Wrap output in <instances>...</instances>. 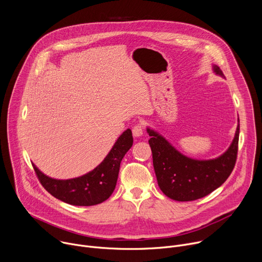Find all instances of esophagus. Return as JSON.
<instances>
[{"mask_svg":"<svg viewBox=\"0 0 262 262\" xmlns=\"http://www.w3.org/2000/svg\"><path fill=\"white\" fill-rule=\"evenodd\" d=\"M143 132H144V126L142 123H139V124H136L134 127H133V135L135 137H141L143 135Z\"/></svg>","mask_w":262,"mask_h":262,"instance_id":"1","label":"esophagus"}]
</instances>
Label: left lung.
<instances>
[{
  "mask_svg": "<svg viewBox=\"0 0 262 262\" xmlns=\"http://www.w3.org/2000/svg\"><path fill=\"white\" fill-rule=\"evenodd\" d=\"M213 72L223 78L219 66ZM150 136L154 168L162 192L176 201H193L207 196L221 186L231 174L237 157L239 124L227 150L213 160H194L180 154L163 136L147 127Z\"/></svg>",
  "mask_w": 262,
  "mask_h": 262,
  "instance_id": "1",
  "label": "left lung"
}]
</instances>
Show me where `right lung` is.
Listing matches in <instances>:
<instances>
[{"label":"right lung","instance_id":"obj_1","mask_svg":"<svg viewBox=\"0 0 262 262\" xmlns=\"http://www.w3.org/2000/svg\"><path fill=\"white\" fill-rule=\"evenodd\" d=\"M133 134L128 128L117 139L104 160L89 173L71 179H55L43 174L33 164L43 188L55 198L77 206H91L105 201L114 192L120 163L133 146Z\"/></svg>","mask_w":262,"mask_h":262}]
</instances>
